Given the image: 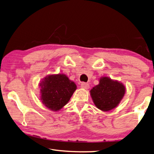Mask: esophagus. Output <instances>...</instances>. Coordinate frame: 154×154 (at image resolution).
<instances>
[{"label":"esophagus","mask_w":154,"mask_h":154,"mask_svg":"<svg viewBox=\"0 0 154 154\" xmlns=\"http://www.w3.org/2000/svg\"><path fill=\"white\" fill-rule=\"evenodd\" d=\"M81 87H82V88H83V89H88L89 88V85L88 84V83H81Z\"/></svg>","instance_id":"34e87169"}]
</instances>
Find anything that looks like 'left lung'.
Segmentation results:
<instances>
[{
	"label": "left lung",
	"mask_w": 154,
	"mask_h": 154,
	"mask_svg": "<svg viewBox=\"0 0 154 154\" xmlns=\"http://www.w3.org/2000/svg\"><path fill=\"white\" fill-rule=\"evenodd\" d=\"M91 95L98 109L109 111L119 104L125 94V87L109 77L100 79L99 84L91 90Z\"/></svg>",
	"instance_id": "left-lung-1"
}]
</instances>
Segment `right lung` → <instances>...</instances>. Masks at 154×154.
Wrapping results in <instances>:
<instances>
[{
  "instance_id": "obj_1",
  "label": "right lung",
  "mask_w": 154,
  "mask_h": 154,
  "mask_svg": "<svg viewBox=\"0 0 154 154\" xmlns=\"http://www.w3.org/2000/svg\"><path fill=\"white\" fill-rule=\"evenodd\" d=\"M40 86L42 103L54 111L63 108L77 89L75 83L63 74L47 76L41 81Z\"/></svg>"
}]
</instances>
